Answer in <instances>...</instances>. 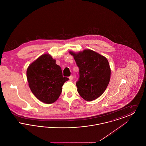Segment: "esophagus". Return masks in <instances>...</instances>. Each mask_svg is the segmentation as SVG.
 <instances>
[{
    "label": "esophagus",
    "mask_w": 146,
    "mask_h": 146,
    "mask_svg": "<svg viewBox=\"0 0 146 146\" xmlns=\"http://www.w3.org/2000/svg\"><path fill=\"white\" fill-rule=\"evenodd\" d=\"M73 77L72 75H71L70 76H69V79H70V80H73Z\"/></svg>",
    "instance_id": "34e87169"
}]
</instances>
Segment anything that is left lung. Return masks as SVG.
Segmentation results:
<instances>
[{
	"mask_svg": "<svg viewBox=\"0 0 146 146\" xmlns=\"http://www.w3.org/2000/svg\"><path fill=\"white\" fill-rule=\"evenodd\" d=\"M70 53L79 69L76 82L79 94L88 101L96 99L104 92L110 80L111 69L107 59L89 49L78 54Z\"/></svg>",
	"mask_w": 146,
	"mask_h": 146,
	"instance_id": "1",
	"label": "left lung"
}]
</instances>
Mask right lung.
I'll list each match as a JSON object with an SVG mask.
<instances>
[{"label":"right lung","mask_w":146,"mask_h":146,"mask_svg":"<svg viewBox=\"0 0 146 146\" xmlns=\"http://www.w3.org/2000/svg\"><path fill=\"white\" fill-rule=\"evenodd\" d=\"M29 86L32 93L42 102L52 104L58 98L63 84L68 80L63 77L61 67L49 54L40 56L27 70Z\"/></svg>","instance_id":"add662e5"}]
</instances>
